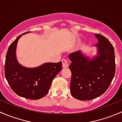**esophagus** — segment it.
Segmentation results:
<instances>
[{"instance_id": "esophagus-1", "label": "esophagus", "mask_w": 122, "mask_h": 122, "mask_svg": "<svg viewBox=\"0 0 122 122\" xmlns=\"http://www.w3.org/2000/svg\"><path fill=\"white\" fill-rule=\"evenodd\" d=\"M62 64L63 68H67V67H68L69 66L68 61H67V60H66V59H63V60H62Z\"/></svg>"}]
</instances>
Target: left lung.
<instances>
[{
	"label": "left lung",
	"instance_id": "1",
	"mask_svg": "<svg viewBox=\"0 0 122 122\" xmlns=\"http://www.w3.org/2000/svg\"><path fill=\"white\" fill-rule=\"evenodd\" d=\"M98 56L92 60L80 51L69 55L71 63L70 92L80 100H90L102 95L108 89L115 74L114 50L105 36L95 34Z\"/></svg>",
	"mask_w": 122,
	"mask_h": 122
}]
</instances>
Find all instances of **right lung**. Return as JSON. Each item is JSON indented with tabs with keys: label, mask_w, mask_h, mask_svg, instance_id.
I'll list each match as a JSON object with an SVG mask.
<instances>
[{
	"label": "right lung",
	"mask_w": 122,
	"mask_h": 122,
	"mask_svg": "<svg viewBox=\"0 0 122 122\" xmlns=\"http://www.w3.org/2000/svg\"><path fill=\"white\" fill-rule=\"evenodd\" d=\"M21 34L10 45L6 56L5 75L10 87L17 94L28 99L38 100L49 92L52 80L62 70V62H48L28 68L18 62L16 48Z\"/></svg>",
	"instance_id": "obj_1"
}]
</instances>
